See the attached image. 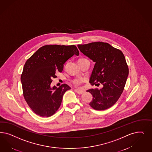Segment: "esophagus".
I'll return each mask as SVG.
<instances>
[{"label":"esophagus","mask_w":152,"mask_h":152,"mask_svg":"<svg viewBox=\"0 0 152 152\" xmlns=\"http://www.w3.org/2000/svg\"><path fill=\"white\" fill-rule=\"evenodd\" d=\"M74 91L75 92H77L78 94H83L84 93V91H80V90H78V89H75Z\"/></svg>","instance_id":"esophagus-1"}]
</instances>
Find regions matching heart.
Masks as SVG:
<instances>
[{
	"label": "heart",
	"instance_id": "obj_1",
	"mask_svg": "<svg viewBox=\"0 0 152 152\" xmlns=\"http://www.w3.org/2000/svg\"><path fill=\"white\" fill-rule=\"evenodd\" d=\"M83 81V79H76L73 80V82L75 86H79Z\"/></svg>",
	"mask_w": 152,
	"mask_h": 152
}]
</instances>
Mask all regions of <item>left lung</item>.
<instances>
[{
    "mask_svg": "<svg viewBox=\"0 0 152 152\" xmlns=\"http://www.w3.org/2000/svg\"><path fill=\"white\" fill-rule=\"evenodd\" d=\"M78 48L95 63L89 82L95 86L99 83L103 86L100 89L87 91L93 96L89 105L96 110L111 107L123 93L129 74L124 54L120 50L102 42L78 45Z\"/></svg>",
    "mask_w": 152,
    "mask_h": 152,
    "instance_id": "8db88e82",
    "label": "left lung"
}]
</instances>
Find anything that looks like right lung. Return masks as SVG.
I'll use <instances>...</instances> for the list:
<instances>
[{
    "label": "right lung",
    "instance_id": "1",
    "mask_svg": "<svg viewBox=\"0 0 152 152\" xmlns=\"http://www.w3.org/2000/svg\"><path fill=\"white\" fill-rule=\"evenodd\" d=\"M79 54L75 45H45L27 60L20 80L25 100L36 114L49 117L59 109L64 93L71 88L66 84L51 87L52 79L56 72L63 71L69 59Z\"/></svg>",
    "mask_w": 152,
    "mask_h": 152
}]
</instances>
